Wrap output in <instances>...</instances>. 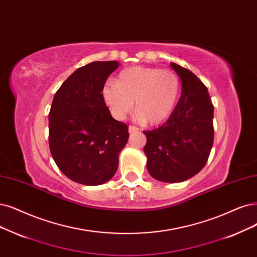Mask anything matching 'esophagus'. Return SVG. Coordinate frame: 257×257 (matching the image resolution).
Wrapping results in <instances>:
<instances>
[{
    "instance_id": "esophagus-1",
    "label": "esophagus",
    "mask_w": 257,
    "mask_h": 257,
    "mask_svg": "<svg viewBox=\"0 0 257 257\" xmlns=\"http://www.w3.org/2000/svg\"><path fill=\"white\" fill-rule=\"evenodd\" d=\"M128 130H129V134H135V132H138L140 129L136 126H129Z\"/></svg>"
}]
</instances>
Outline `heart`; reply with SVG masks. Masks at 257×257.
<instances>
[{
  "label": "heart",
  "mask_w": 257,
  "mask_h": 257,
  "mask_svg": "<svg viewBox=\"0 0 257 257\" xmlns=\"http://www.w3.org/2000/svg\"><path fill=\"white\" fill-rule=\"evenodd\" d=\"M180 93L178 75L168 69L132 66L121 71L116 83L107 81L101 88V97L112 116L122 119L134 109L138 119L159 125L173 113Z\"/></svg>",
  "instance_id": "b5f03b06"
}]
</instances>
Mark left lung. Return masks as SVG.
Masks as SVG:
<instances>
[{
  "mask_svg": "<svg viewBox=\"0 0 257 257\" xmlns=\"http://www.w3.org/2000/svg\"><path fill=\"white\" fill-rule=\"evenodd\" d=\"M170 65L181 78V97L162 126L143 131L144 153L151 177L178 183L197 175L207 162L214 142V106L194 73L174 62Z\"/></svg>",
  "mask_w": 257,
  "mask_h": 257,
  "instance_id": "8db88e82",
  "label": "left lung"
}]
</instances>
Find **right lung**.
<instances>
[{
    "label": "right lung",
    "mask_w": 257,
    "mask_h": 257,
    "mask_svg": "<svg viewBox=\"0 0 257 257\" xmlns=\"http://www.w3.org/2000/svg\"><path fill=\"white\" fill-rule=\"evenodd\" d=\"M117 61H94L76 70L56 92L49 115V143L56 165L72 181L100 185L115 175L128 142L126 123L114 119L101 88Z\"/></svg>",
    "instance_id": "right-lung-1"
}]
</instances>
